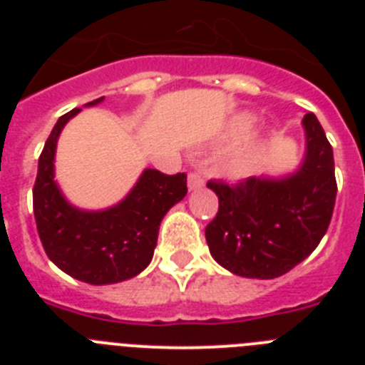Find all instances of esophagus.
Here are the masks:
<instances>
[{
	"label": "esophagus",
	"mask_w": 365,
	"mask_h": 365,
	"mask_svg": "<svg viewBox=\"0 0 365 365\" xmlns=\"http://www.w3.org/2000/svg\"><path fill=\"white\" fill-rule=\"evenodd\" d=\"M205 186V180H202V177L199 175V173H190L188 175V188L190 190H199Z\"/></svg>",
	"instance_id": "obj_1"
}]
</instances>
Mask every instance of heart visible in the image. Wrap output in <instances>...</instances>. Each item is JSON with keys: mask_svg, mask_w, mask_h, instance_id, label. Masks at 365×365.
<instances>
[{"mask_svg": "<svg viewBox=\"0 0 365 365\" xmlns=\"http://www.w3.org/2000/svg\"><path fill=\"white\" fill-rule=\"evenodd\" d=\"M256 115H252V113H240V115H235V117L228 122L227 133L230 135V137H245V135H248L254 128H256ZM256 153L257 148L254 143H248L241 148H235L232 153L227 155V159H225L227 172L232 173V175H241V173L248 172V170L252 168L254 160H256Z\"/></svg>", "mask_w": 365, "mask_h": 365, "instance_id": "heart-1", "label": "heart"}]
</instances>
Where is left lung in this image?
<instances>
[{"label": "left lung", "instance_id": "8db88e82", "mask_svg": "<svg viewBox=\"0 0 365 365\" xmlns=\"http://www.w3.org/2000/svg\"><path fill=\"white\" fill-rule=\"evenodd\" d=\"M305 155L282 177H250L237 185L210 180L219 212L206 227V243L219 265L235 276H283L318 247L336 199L333 148L314 113L302 120Z\"/></svg>", "mask_w": 365, "mask_h": 365}]
</instances>
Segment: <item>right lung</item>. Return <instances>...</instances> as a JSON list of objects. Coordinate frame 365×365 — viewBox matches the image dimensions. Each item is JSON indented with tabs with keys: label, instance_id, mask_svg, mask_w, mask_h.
Segmentation results:
<instances>
[{
	"label": "right lung",
	"instance_id": "add662e5",
	"mask_svg": "<svg viewBox=\"0 0 365 365\" xmlns=\"http://www.w3.org/2000/svg\"><path fill=\"white\" fill-rule=\"evenodd\" d=\"M104 96L87 102L93 108ZM82 109L58 118L38 160L32 206L41 245L58 269L91 285L125 282L150 265L166 212L188 192L186 173L166 175L146 168L130 193L104 210L71 205L54 179L58 137Z\"/></svg>",
	"mask_w": 365,
	"mask_h": 365
}]
</instances>
